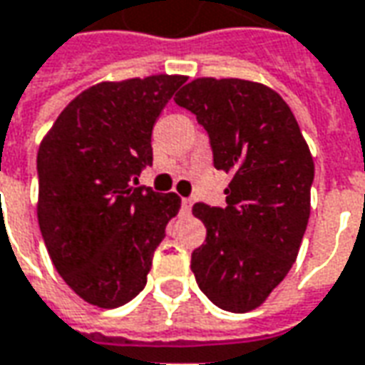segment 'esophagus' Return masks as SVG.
Listing matches in <instances>:
<instances>
[{"instance_id":"1","label":"esophagus","mask_w":365,"mask_h":365,"mask_svg":"<svg viewBox=\"0 0 365 365\" xmlns=\"http://www.w3.org/2000/svg\"><path fill=\"white\" fill-rule=\"evenodd\" d=\"M182 209H183V211H185V213H190L191 200H187V197H183V200H182Z\"/></svg>"}]
</instances>
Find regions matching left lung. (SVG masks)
I'll use <instances>...</instances> for the list:
<instances>
[{
    "label": "left lung",
    "mask_w": 365,
    "mask_h": 365,
    "mask_svg": "<svg viewBox=\"0 0 365 365\" xmlns=\"http://www.w3.org/2000/svg\"><path fill=\"white\" fill-rule=\"evenodd\" d=\"M174 101L197 116L213 165L231 174L225 207L193 205L207 237L191 253V271L215 307L243 314L261 307L297 261L314 160L289 104L267 85L201 76Z\"/></svg>",
    "instance_id": "8db88e82"
}]
</instances>
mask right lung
<instances>
[{"label":"right lung","mask_w":365,"mask_h":365,"mask_svg":"<svg viewBox=\"0 0 365 365\" xmlns=\"http://www.w3.org/2000/svg\"><path fill=\"white\" fill-rule=\"evenodd\" d=\"M183 75L104 81L75 96L41 140L37 219L57 272L85 302L118 308L146 287L178 215L175 193L134 187L152 128Z\"/></svg>","instance_id":"add662e5"}]
</instances>
